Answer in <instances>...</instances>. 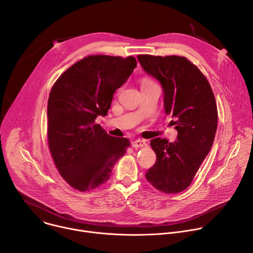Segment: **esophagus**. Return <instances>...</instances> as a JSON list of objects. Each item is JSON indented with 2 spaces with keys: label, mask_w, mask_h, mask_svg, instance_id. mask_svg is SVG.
I'll return each mask as SVG.
<instances>
[{
  "label": "esophagus",
  "mask_w": 253,
  "mask_h": 253,
  "mask_svg": "<svg viewBox=\"0 0 253 253\" xmlns=\"http://www.w3.org/2000/svg\"><path fill=\"white\" fill-rule=\"evenodd\" d=\"M145 146H147V144H146V142L144 141V140L138 139V140H135V141L132 142V147L135 148V149L142 148V147H145Z\"/></svg>",
  "instance_id": "34e87169"
}]
</instances>
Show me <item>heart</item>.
I'll return each instance as SVG.
<instances>
[{"label": "heart", "mask_w": 253, "mask_h": 253, "mask_svg": "<svg viewBox=\"0 0 253 253\" xmlns=\"http://www.w3.org/2000/svg\"><path fill=\"white\" fill-rule=\"evenodd\" d=\"M146 81H150V80H147V79H145V80H144L143 82H146Z\"/></svg>", "instance_id": "obj_1"}]
</instances>
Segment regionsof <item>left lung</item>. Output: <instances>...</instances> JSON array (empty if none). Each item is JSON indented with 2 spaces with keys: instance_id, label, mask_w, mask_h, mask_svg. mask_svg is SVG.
<instances>
[{
  "instance_id": "8db88e82",
  "label": "left lung",
  "mask_w": 253,
  "mask_h": 253,
  "mask_svg": "<svg viewBox=\"0 0 253 253\" xmlns=\"http://www.w3.org/2000/svg\"><path fill=\"white\" fill-rule=\"evenodd\" d=\"M144 71L156 78L164 91V109L178 131L177 140L150 142L157 160L145 174L157 190H185L209 153L217 129V106L202 72L185 57L138 55Z\"/></svg>"
}]
</instances>
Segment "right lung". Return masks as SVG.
I'll return each instance as SVG.
<instances>
[{
	"mask_svg": "<svg viewBox=\"0 0 253 253\" xmlns=\"http://www.w3.org/2000/svg\"><path fill=\"white\" fill-rule=\"evenodd\" d=\"M137 65L134 57L91 55L68 68L48 100V145L60 175L79 191L107 182L130 141L112 137L95 119L107 115L113 94Z\"/></svg>",
	"mask_w": 253,
	"mask_h": 253,
	"instance_id": "add662e5",
	"label": "right lung"
}]
</instances>
